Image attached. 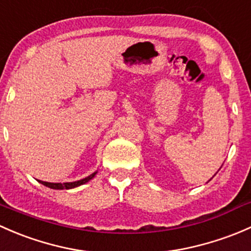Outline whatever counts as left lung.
<instances>
[{
  "label": "left lung",
  "mask_w": 251,
  "mask_h": 251,
  "mask_svg": "<svg viewBox=\"0 0 251 251\" xmlns=\"http://www.w3.org/2000/svg\"><path fill=\"white\" fill-rule=\"evenodd\" d=\"M215 175H216V174H215Z\"/></svg>",
  "instance_id": "left-lung-1"
}]
</instances>
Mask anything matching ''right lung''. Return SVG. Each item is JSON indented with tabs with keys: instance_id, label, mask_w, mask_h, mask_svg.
<instances>
[{
	"instance_id": "right-lung-1",
	"label": "right lung",
	"mask_w": 251,
	"mask_h": 251,
	"mask_svg": "<svg viewBox=\"0 0 251 251\" xmlns=\"http://www.w3.org/2000/svg\"><path fill=\"white\" fill-rule=\"evenodd\" d=\"M97 173L98 172H94V173H93V174H90L89 176L84 177V179H82V180H78V181H74V182H64V183L56 182V183H54V182L41 181V180H40V182L42 183V185L47 186V187H49V188H53V190H71V188L78 187V186L84 185V183H86V182L90 181V180H92L93 177H94L95 175H97Z\"/></svg>"
}]
</instances>
